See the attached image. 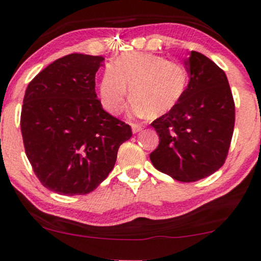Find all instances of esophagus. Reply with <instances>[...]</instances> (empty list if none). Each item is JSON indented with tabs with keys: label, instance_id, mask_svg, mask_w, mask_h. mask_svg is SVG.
Wrapping results in <instances>:
<instances>
[{
	"label": "esophagus",
	"instance_id": "obj_1",
	"mask_svg": "<svg viewBox=\"0 0 261 261\" xmlns=\"http://www.w3.org/2000/svg\"><path fill=\"white\" fill-rule=\"evenodd\" d=\"M131 128H133V133L134 134H137V133H140V131H141L142 128H144V126L133 124V125H131Z\"/></svg>",
	"mask_w": 261,
	"mask_h": 261
}]
</instances>
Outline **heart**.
Segmentation results:
<instances>
[{
    "label": "heart",
    "mask_w": 261,
    "mask_h": 261,
    "mask_svg": "<svg viewBox=\"0 0 261 261\" xmlns=\"http://www.w3.org/2000/svg\"><path fill=\"white\" fill-rule=\"evenodd\" d=\"M188 73L179 62L144 51L117 57L102 71L99 85L100 101L108 113L116 115L124 108L128 94L133 96L130 116H162L182 99Z\"/></svg>",
    "instance_id": "heart-1"
}]
</instances>
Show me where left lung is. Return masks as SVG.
Segmentation results:
<instances>
[{"mask_svg": "<svg viewBox=\"0 0 261 261\" xmlns=\"http://www.w3.org/2000/svg\"><path fill=\"white\" fill-rule=\"evenodd\" d=\"M188 85L178 104L151 124L160 137L154 168L179 182L213 174L227 157L236 120L227 75L198 51L186 59Z\"/></svg>", "mask_w": 261, "mask_h": 261, "instance_id": "1", "label": "left lung"}]
</instances>
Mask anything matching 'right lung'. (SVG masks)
Returning <instances> with one entry per match:
<instances>
[{"label": "right lung", "mask_w": 261, "mask_h": 261, "mask_svg": "<svg viewBox=\"0 0 261 261\" xmlns=\"http://www.w3.org/2000/svg\"><path fill=\"white\" fill-rule=\"evenodd\" d=\"M104 57L73 53L34 76L25 90L21 131L41 183L64 196L87 194L104 181L131 127L108 114L95 93Z\"/></svg>", "instance_id": "obj_1"}]
</instances>
